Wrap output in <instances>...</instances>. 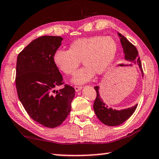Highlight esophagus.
I'll return each mask as SVG.
<instances>
[{
    "instance_id": "1",
    "label": "esophagus",
    "mask_w": 159,
    "mask_h": 159,
    "mask_svg": "<svg viewBox=\"0 0 159 159\" xmlns=\"http://www.w3.org/2000/svg\"><path fill=\"white\" fill-rule=\"evenodd\" d=\"M74 89H75V92H79L80 90H81V89H82V87L81 86H74Z\"/></svg>"
}]
</instances>
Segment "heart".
Returning a JSON list of instances; mask_svg holds the SVG:
<instances>
[{
  "label": "heart",
  "instance_id": "1",
  "mask_svg": "<svg viewBox=\"0 0 159 159\" xmlns=\"http://www.w3.org/2000/svg\"><path fill=\"white\" fill-rule=\"evenodd\" d=\"M117 50L113 38L95 35L75 40L70 44L69 50H56L52 60L57 68L67 75L75 73L81 60L86 66L78 72L73 82L84 84L89 81L95 73H104L113 64Z\"/></svg>",
  "mask_w": 159,
  "mask_h": 159
}]
</instances>
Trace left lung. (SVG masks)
Returning a JSON list of instances; mask_svg holds the SVG:
<instances>
[{
    "label": "left lung",
    "mask_w": 159,
    "mask_h": 159,
    "mask_svg": "<svg viewBox=\"0 0 159 159\" xmlns=\"http://www.w3.org/2000/svg\"><path fill=\"white\" fill-rule=\"evenodd\" d=\"M118 35L120 37V43H121L123 50L125 54V59L126 60L131 61V62L138 65L143 76L142 63L138 54V51L124 35H122L120 33H118ZM94 89L97 92V97L94 102V113L99 120L105 125L110 126L120 125L124 121H126L134 113L137 108V104L127 109L120 110V111H117L115 109L113 110L105 105V102H103V100L102 99L99 93V86H95Z\"/></svg>",
    "instance_id": "left-lung-1"
}]
</instances>
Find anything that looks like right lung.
Wrapping results in <instances>:
<instances>
[{
  "label": "right lung",
  "instance_id": "obj_1",
  "mask_svg": "<svg viewBox=\"0 0 159 159\" xmlns=\"http://www.w3.org/2000/svg\"><path fill=\"white\" fill-rule=\"evenodd\" d=\"M62 40L52 35L38 38L18 54L16 60L15 82L19 99L30 118L48 128L62 124L70 114L75 97L74 88L67 84L53 94L57 86L64 84L52 60Z\"/></svg>",
  "mask_w": 159,
  "mask_h": 159
}]
</instances>
